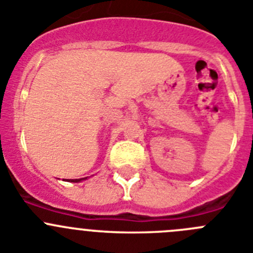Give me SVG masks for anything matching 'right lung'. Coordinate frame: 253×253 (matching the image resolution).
I'll return each mask as SVG.
<instances>
[{"label":"right lung","instance_id":"add662e5","mask_svg":"<svg viewBox=\"0 0 253 253\" xmlns=\"http://www.w3.org/2000/svg\"><path fill=\"white\" fill-rule=\"evenodd\" d=\"M87 177H84V178H75V180H72V182H78V181H81V180H86Z\"/></svg>","mask_w":253,"mask_h":253}]
</instances>
